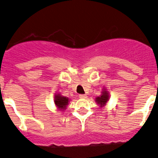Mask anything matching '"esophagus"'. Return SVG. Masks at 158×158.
Listing matches in <instances>:
<instances>
[{
  "label": "esophagus",
  "instance_id": "obj_1",
  "mask_svg": "<svg viewBox=\"0 0 158 158\" xmlns=\"http://www.w3.org/2000/svg\"><path fill=\"white\" fill-rule=\"evenodd\" d=\"M79 97L81 99H86L87 97V95H86V94H80Z\"/></svg>",
  "mask_w": 158,
  "mask_h": 158
}]
</instances>
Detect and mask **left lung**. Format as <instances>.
Returning <instances> with one entry per match:
<instances>
[{"label":"left lung","mask_w":158,"mask_h":158,"mask_svg":"<svg viewBox=\"0 0 158 158\" xmlns=\"http://www.w3.org/2000/svg\"><path fill=\"white\" fill-rule=\"evenodd\" d=\"M109 98H110V96H109L108 91L106 90V89H103V90L102 91V94L100 97H97L95 99L97 103L100 106V107H103L104 106H106L107 102H108Z\"/></svg>","instance_id":"1"}]
</instances>
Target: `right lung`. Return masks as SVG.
Masks as SVG:
<instances>
[{
    "label": "right lung",
    "mask_w": 158,
    "mask_h": 158,
    "mask_svg": "<svg viewBox=\"0 0 158 158\" xmlns=\"http://www.w3.org/2000/svg\"><path fill=\"white\" fill-rule=\"evenodd\" d=\"M69 101L70 100L68 99V97H63L60 94H55L54 99L55 104L57 106V108L59 110H61V111H64L65 110Z\"/></svg>",
    "instance_id": "1"
}]
</instances>
